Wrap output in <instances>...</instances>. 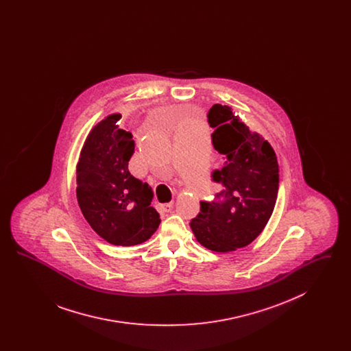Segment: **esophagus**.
Listing matches in <instances>:
<instances>
[{
  "mask_svg": "<svg viewBox=\"0 0 351 351\" xmlns=\"http://www.w3.org/2000/svg\"><path fill=\"white\" fill-rule=\"evenodd\" d=\"M172 208H173V202H167V204H162V205H160V210H162V212H166V213L169 212Z\"/></svg>",
  "mask_w": 351,
  "mask_h": 351,
  "instance_id": "obj_1",
  "label": "esophagus"
}]
</instances>
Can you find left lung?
Instances as JSON below:
<instances>
[{
  "label": "left lung",
  "instance_id": "left-lung-1",
  "mask_svg": "<svg viewBox=\"0 0 351 351\" xmlns=\"http://www.w3.org/2000/svg\"><path fill=\"white\" fill-rule=\"evenodd\" d=\"M213 147L223 163L212 172L221 189L200 201L191 221L196 239L209 250L228 252L247 246L267 225L279 189V165L267 141L250 132L232 108L215 104L208 112Z\"/></svg>",
  "mask_w": 351,
  "mask_h": 351
}]
</instances>
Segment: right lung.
<instances>
[{"label":"right lung","instance_id":"1","mask_svg":"<svg viewBox=\"0 0 351 351\" xmlns=\"http://www.w3.org/2000/svg\"><path fill=\"white\" fill-rule=\"evenodd\" d=\"M121 114L102 119L88 135L77 163L76 196L90 228L112 245L147 241L160 223L152 192L129 172L133 135L118 128Z\"/></svg>","mask_w":351,"mask_h":351}]
</instances>
